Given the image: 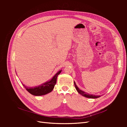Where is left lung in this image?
Wrapping results in <instances>:
<instances>
[{"label": "left lung", "mask_w": 127, "mask_h": 127, "mask_svg": "<svg viewBox=\"0 0 127 127\" xmlns=\"http://www.w3.org/2000/svg\"><path fill=\"white\" fill-rule=\"evenodd\" d=\"M74 85H75V88H76V90H77V91L78 92V93H80V94H81L82 95L84 96L86 98H99L100 97V96H98V95H94V94H88L87 93L85 92H83L81 90H80V89L77 87V86H76V83L74 82Z\"/></svg>", "instance_id": "1"}]
</instances>
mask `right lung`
I'll return each instance as SVG.
<instances>
[{
    "label": "right lung",
    "instance_id": "obj_1",
    "mask_svg": "<svg viewBox=\"0 0 127 127\" xmlns=\"http://www.w3.org/2000/svg\"><path fill=\"white\" fill-rule=\"evenodd\" d=\"M61 71L62 70L59 71L53 77L52 79H51L50 81L46 82L40 86L31 88L26 87V86L24 85H23V86H24V87L26 89V90L29 93H30L31 94H32V95L36 96L45 95V94L50 93L53 90L54 87H55V85L56 84L57 78L58 75L61 73Z\"/></svg>",
    "mask_w": 127,
    "mask_h": 127
}]
</instances>
